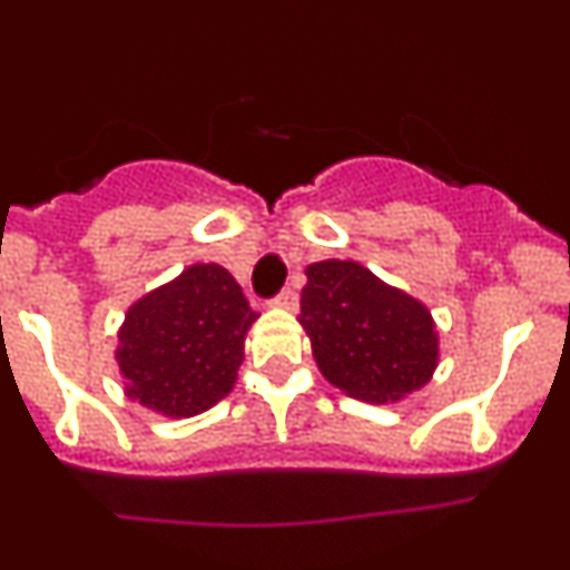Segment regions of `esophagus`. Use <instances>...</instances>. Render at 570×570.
<instances>
[{
    "label": "esophagus",
    "mask_w": 570,
    "mask_h": 570,
    "mask_svg": "<svg viewBox=\"0 0 570 570\" xmlns=\"http://www.w3.org/2000/svg\"><path fill=\"white\" fill-rule=\"evenodd\" d=\"M273 303H275V306H278V308H289V312H292V308L297 306V292L286 286V289H281L278 295L273 297Z\"/></svg>",
    "instance_id": "esophagus-1"
}]
</instances>
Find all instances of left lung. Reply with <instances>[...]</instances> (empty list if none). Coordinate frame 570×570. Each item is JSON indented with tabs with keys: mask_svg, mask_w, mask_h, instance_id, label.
Listing matches in <instances>:
<instances>
[{
	"mask_svg": "<svg viewBox=\"0 0 570 570\" xmlns=\"http://www.w3.org/2000/svg\"><path fill=\"white\" fill-rule=\"evenodd\" d=\"M301 325L325 381L364 402L416 392L439 364L433 317L355 262L308 264Z\"/></svg>",
	"mask_w": 570,
	"mask_h": 570,
	"instance_id": "left-lung-1",
	"label": "left lung"
}]
</instances>
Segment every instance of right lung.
Listing matches in <instances>:
<instances>
[{"label": "right lung", "mask_w": 570, "mask_h": 570, "mask_svg": "<svg viewBox=\"0 0 570 570\" xmlns=\"http://www.w3.org/2000/svg\"><path fill=\"white\" fill-rule=\"evenodd\" d=\"M258 314L220 264H193L126 314L118 366L126 396L165 416H195L232 392Z\"/></svg>", "instance_id": "1"}]
</instances>
